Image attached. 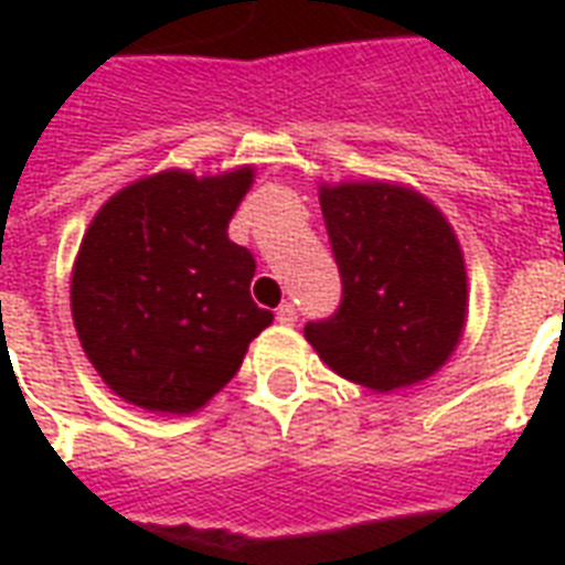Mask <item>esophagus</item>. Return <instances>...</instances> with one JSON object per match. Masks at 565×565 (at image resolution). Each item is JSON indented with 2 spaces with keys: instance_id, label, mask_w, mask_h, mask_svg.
<instances>
[{
  "instance_id": "esophagus-1",
  "label": "esophagus",
  "mask_w": 565,
  "mask_h": 565,
  "mask_svg": "<svg viewBox=\"0 0 565 565\" xmlns=\"http://www.w3.org/2000/svg\"><path fill=\"white\" fill-rule=\"evenodd\" d=\"M275 319H278V322H281V326H296V308H292L290 301H284L281 308L275 310Z\"/></svg>"
}]
</instances>
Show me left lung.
I'll use <instances>...</instances> for the list:
<instances>
[{"label": "left lung", "mask_w": 565, "mask_h": 565, "mask_svg": "<svg viewBox=\"0 0 565 565\" xmlns=\"http://www.w3.org/2000/svg\"><path fill=\"white\" fill-rule=\"evenodd\" d=\"M343 299L305 326L345 381L375 393L411 386L451 358L466 326V266L448 220L422 193L386 181L319 190Z\"/></svg>", "instance_id": "1"}]
</instances>
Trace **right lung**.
Returning a JSON list of instances; mask_svg holds the SVG:
<instances>
[{
	"instance_id": "right-lung-1",
	"label": "right lung",
	"mask_w": 565,
	"mask_h": 565,
	"mask_svg": "<svg viewBox=\"0 0 565 565\" xmlns=\"http://www.w3.org/2000/svg\"><path fill=\"white\" fill-rule=\"evenodd\" d=\"M255 181L167 170L110 195L73 266V322L102 381L154 413H193L273 322L248 292L255 257L228 222Z\"/></svg>"
}]
</instances>
